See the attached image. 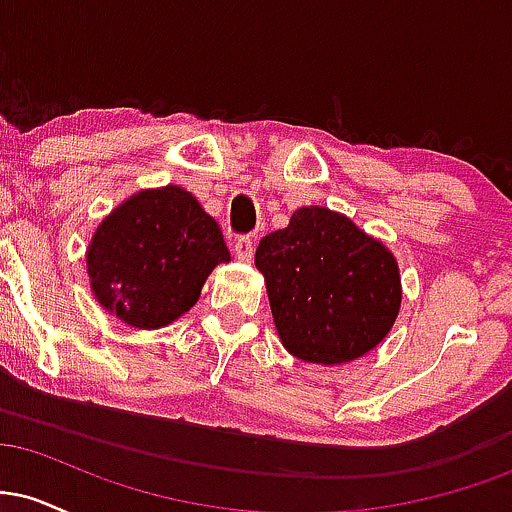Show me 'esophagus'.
<instances>
[{"instance_id":"obj_1","label":"esophagus","mask_w":512,"mask_h":512,"mask_svg":"<svg viewBox=\"0 0 512 512\" xmlns=\"http://www.w3.org/2000/svg\"><path fill=\"white\" fill-rule=\"evenodd\" d=\"M233 252L240 262H250L252 255H255V240L250 236H238L236 245H233Z\"/></svg>"}]
</instances>
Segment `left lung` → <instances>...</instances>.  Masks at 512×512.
Here are the masks:
<instances>
[{
  "label": "left lung",
  "mask_w": 512,
  "mask_h": 512,
  "mask_svg": "<svg viewBox=\"0 0 512 512\" xmlns=\"http://www.w3.org/2000/svg\"><path fill=\"white\" fill-rule=\"evenodd\" d=\"M286 351L308 363L368 354L395 325L402 303L392 252L346 216L303 207L255 252Z\"/></svg>",
  "instance_id": "1"
}]
</instances>
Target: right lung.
<instances>
[{
    "instance_id": "obj_1",
    "label": "right lung",
    "mask_w": 512,
    "mask_h": 512,
    "mask_svg": "<svg viewBox=\"0 0 512 512\" xmlns=\"http://www.w3.org/2000/svg\"><path fill=\"white\" fill-rule=\"evenodd\" d=\"M228 260L219 223L175 185L129 197L98 226L86 255L98 303L139 330L187 313L211 269Z\"/></svg>"
}]
</instances>
